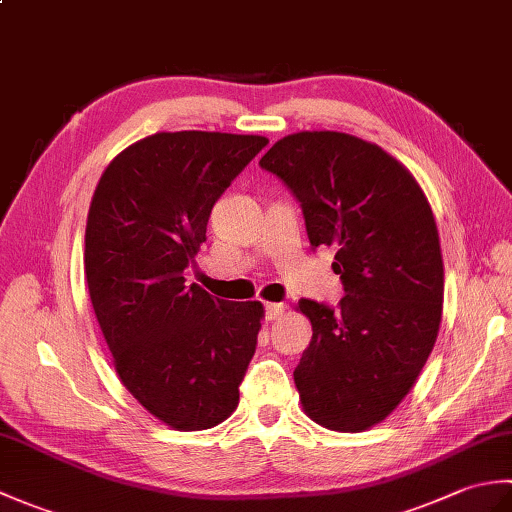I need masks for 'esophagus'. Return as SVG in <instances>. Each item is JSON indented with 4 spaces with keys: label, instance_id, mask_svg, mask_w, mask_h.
<instances>
[{
    "label": "esophagus",
    "instance_id": "1",
    "mask_svg": "<svg viewBox=\"0 0 512 512\" xmlns=\"http://www.w3.org/2000/svg\"><path fill=\"white\" fill-rule=\"evenodd\" d=\"M284 312H286L284 303H266V317H268V321L281 319V317H284Z\"/></svg>",
    "mask_w": 512,
    "mask_h": 512
}]
</instances>
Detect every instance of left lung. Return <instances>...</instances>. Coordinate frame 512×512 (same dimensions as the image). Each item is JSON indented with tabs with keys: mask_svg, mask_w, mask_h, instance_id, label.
<instances>
[{
	"mask_svg": "<svg viewBox=\"0 0 512 512\" xmlns=\"http://www.w3.org/2000/svg\"><path fill=\"white\" fill-rule=\"evenodd\" d=\"M301 202L310 244L334 248L339 310L301 299L312 341L295 369L306 416L330 431L383 422L436 345L444 266L436 217L409 169L343 132L284 136L259 160Z\"/></svg>",
	"mask_w": 512,
	"mask_h": 512,
	"instance_id": "obj_1",
	"label": "left lung"
}]
</instances>
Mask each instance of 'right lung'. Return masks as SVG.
Instances as JSON below:
<instances>
[{
  "mask_svg": "<svg viewBox=\"0 0 512 512\" xmlns=\"http://www.w3.org/2000/svg\"><path fill=\"white\" fill-rule=\"evenodd\" d=\"M268 138L158 132L118 154L96 184L85 279L125 389L176 431L217 427L237 409L264 306L184 284L217 198Z\"/></svg>",
  "mask_w": 512,
  "mask_h": 512,
  "instance_id": "obj_1",
  "label": "right lung"
}]
</instances>
